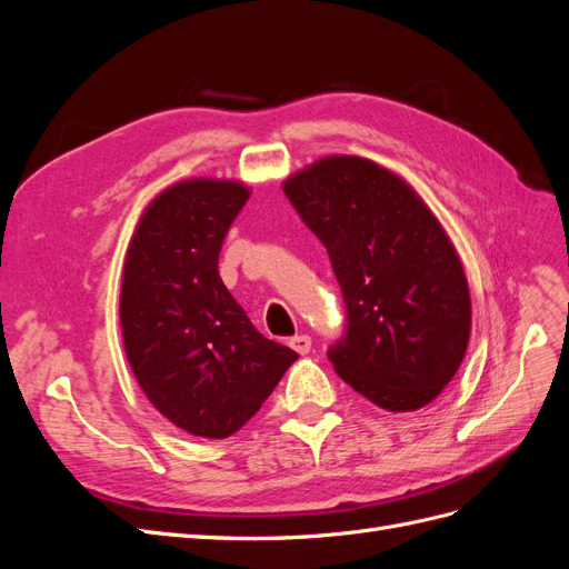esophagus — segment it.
Segmentation results:
<instances>
[{"label": "esophagus", "instance_id": "34e87169", "mask_svg": "<svg viewBox=\"0 0 569 569\" xmlns=\"http://www.w3.org/2000/svg\"><path fill=\"white\" fill-rule=\"evenodd\" d=\"M289 347L295 349L297 353L306 356L308 351H311V337H308V335H297V337H291V339H289Z\"/></svg>", "mask_w": 569, "mask_h": 569}]
</instances>
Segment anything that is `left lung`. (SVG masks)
<instances>
[{
	"label": "left lung",
	"instance_id": "8db88e82",
	"mask_svg": "<svg viewBox=\"0 0 569 569\" xmlns=\"http://www.w3.org/2000/svg\"><path fill=\"white\" fill-rule=\"evenodd\" d=\"M330 253L347 330L330 347L337 375L391 412L435 401L470 341L462 263L406 180L360 157H327L282 184Z\"/></svg>",
	"mask_w": 569,
	"mask_h": 569
}]
</instances>
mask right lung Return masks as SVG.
<instances>
[{
    "mask_svg": "<svg viewBox=\"0 0 569 569\" xmlns=\"http://www.w3.org/2000/svg\"><path fill=\"white\" fill-rule=\"evenodd\" d=\"M237 180H182L153 199L126 253L120 330L151 406L187 435L244 427L297 351L266 339L218 274V253L249 199Z\"/></svg>",
    "mask_w": 569,
    "mask_h": 569,
    "instance_id": "right-lung-1",
    "label": "right lung"
}]
</instances>
